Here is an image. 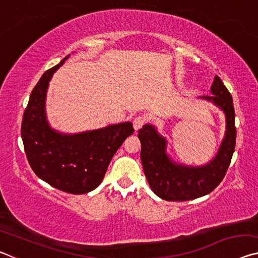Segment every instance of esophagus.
Here are the masks:
<instances>
[{"label":"esophagus","instance_id":"esophagus-1","mask_svg":"<svg viewBox=\"0 0 258 258\" xmlns=\"http://www.w3.org/2000/svg\"><path fill=\"white\" fill-rule=\"evenodd\" d=\"M146 123H147V118H146L145 116H138L137 118H135V119L133 120L134 130H135V131H139Z\"/></svg>","mask_w":258,"mask_h":258}]
</instances>
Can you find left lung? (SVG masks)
Returning <instances> with one entry per match:
<instances>
[{"instance_id": "8db88e82", "label": "left lung", "mask_w": 258, "mask_h": 258, "mask_svg": "<svg viewBox=\"0 0 258 258\" xmlns=\"http://www.w3.org/2000/svg\"><path fill=\"white\" fill-rule=\"evenodd\" d=\"M211 92V95L203 98L214 102L225 112L226 132L216 157L206 166L187 167L173 163L165 152L166 140L157 133L154 126L145 125L139 130L143 171L151 190L161 199L185 202L203 197L215 189L225 176L237 138L233 101L218 76H215Z\"/></svg>"}]
</instances>
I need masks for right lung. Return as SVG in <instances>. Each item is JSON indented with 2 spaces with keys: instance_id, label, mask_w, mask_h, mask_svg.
Masks as SVG:
<instances>
[{
  "instance_id": "1",
  "label": "right lung",
  "mask_w": 258,
  "mask_h": 258,
  "mask_svg": "<svg viewBox=\"0 0 258 258\" xmlns=\"http://www.w3.org/2000/svg\"><path fill=\"white\" fill-rule=\"evenodd\" d=\"M67 58L46 71L35 85L24 112L21 138L28 163L38 177L58 190L82 195L102 182L113 155L134 128L127 121L62 135L50 127L44 109L47 85Z\"/></svg>"
}]
</instances>
